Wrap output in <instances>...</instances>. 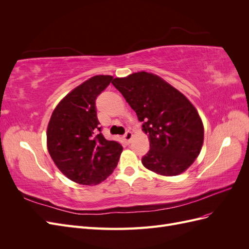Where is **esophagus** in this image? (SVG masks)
Segmentation results:
<instances>
[{
  "label": "esophagus",
  "instance_id": "1",
  "mask_svg": "<svg viewBox=\"0 0 249 249\" xmlns=\"http://www.w3.org/2000/svg\"><path fill=\"white\" fill-rule=\"evenodd\" d=\"M132 137H133V134H132L131 131H126V132L124 133V140H125L127 143L131 142Z\"/></svg>",
  "mask_w": 249,
  "mask_h": 249
}]
</instances>
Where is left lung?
I'll return each instance as SVG.
<instances>
[{"label":"left lung","instance_id":"left-lung-1","mask_svg":"<svg viewBox=\"0 0 249 249\" xmlns=\"http://www.w3.org/2000/svg\"><path fill=\"white\" fill-rule=\"evenodd\" d=\"M112 84L148 134L149 150L142 164L161 176L184 172L199 155L203 142L202 122L193 105L175 87L145 71L115 78Z\"/></svg>","mask_w":249,"mask_h":249}]
</instances>
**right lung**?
I'll return each mask as SVG.
<instances>
[{"instance_id":"obj_1","label":"right lung","mask_w":249,"mask_h":249,"mask_svg":"<svg viewBox=\"0 0 249 249\" xmlns=\"http://www.w3.org/2000/svg\"><path fill=\"white\" fill-rule=\"evenodd\" d=\"M95 76L74 88L58 104L50 119L48 149L57 167L82 185L99 184L117 166L123 146L107 140L97 119L95 101L112 82Z\"/></svg>"}]
</instances>
